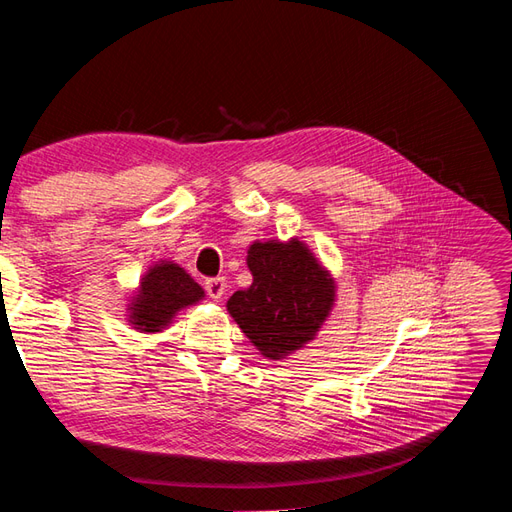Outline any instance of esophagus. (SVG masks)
<instances>
[{"mask_svg": "<svg viewBox=\"0 0 512 512\" xmlns=\"http://www.w3.org/2000/svg\"><path fill=\"white\" fill-rule=\"evenodd\" d=\"M205 292H207V296H209V298L220 300V298H222V294L227 292V281L222 279V277L207 279V281H205Z\"/></svg>", "mask_w": 512, "mask_h": 512, "instance_id": "obj_1", "label": "esophagus"}]
</instances>
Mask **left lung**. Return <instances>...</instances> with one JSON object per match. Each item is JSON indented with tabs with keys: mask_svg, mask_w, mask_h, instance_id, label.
Instances as JSON below:
<instances>
[{
	"mask_svg": "<svg viewBox=\"0 0 512 512\" xmlns=\"http://www.w3.org/2000/svg\"><path fill=\"white\" fill-rule=\"evenodd\" d=\"M246 261L253 283L227 309L261 355L281 359L318 333L333 305V279L298 240L255 242Z\"/></svg>",
	"mask_w": 512,
	"mask_h": 512,
	"instance_id": "left-lung-1",
	"label": "left lung"
}]
</instances>
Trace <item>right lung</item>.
I'll return each instance as SVG.
<instances>
[{"label": "right lung", "instance_id": "obj_1", "mask_svg": "<svg viewBox=\"0 0 512 512\" xmlns=\"http://www.w3.org/2000/svg\"><path fill=\"white\" fill-rule=\"evenodd\" d=\"M203 298L199 283L175 264L151 268L140 283V292L131 305V322L140 331H160L181 307H188Z\"/></svg>", "mask_w": 512, "mask_h": 512}]
</instances>
